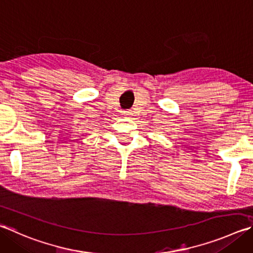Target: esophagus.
Listing matches in <instances>:
<instances>
[{"mask_svg": "<svg viewBox=\"0 0 253 253\" xmlns=\"http://www.w3.org/2000/svg\"><path fill=\"white\" fill-rule=\"evenodd\" d=\"M130 113L131 112H129V111H126V112H123V115H130Z\"/></svg>", "mask_w": 253, "mask_h": 253, "instance_id": "esophagus-1", "label": "esophagus"}]
</instances>
